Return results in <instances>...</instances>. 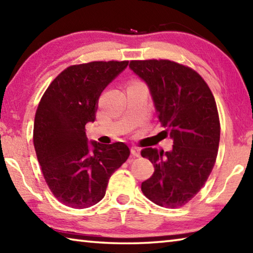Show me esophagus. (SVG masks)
<instances>
[{"label": "esophagus", "mask_w": 253, "mask_h": 253, "mask_svg": "<svg viewBox=\"0 0 253 253\" xmlns=\"http://www.w3.org/2000/svg\"><path fill=\"white\" fill-rule=\"evenodd\" d=\"M130 152H131V155L132 156H135V157H139L140 156V148L139 147H136V146L131 147Z\"/></svg>", "instance_id": "34e87169"}]
</instances>
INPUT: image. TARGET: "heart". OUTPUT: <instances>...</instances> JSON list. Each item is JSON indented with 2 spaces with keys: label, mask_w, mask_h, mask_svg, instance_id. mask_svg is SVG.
Masks as SVG:
<instances>
[{
  "label": "heart",
  "mask_w": 253,
  "mask_h": 253,
  "mask_svg": "<svg viewBox=\"0 0 253 253\" xmlns=\"http://www.w3.org/2000/svg\"><path fill=\"white\" fill-rule=\"evenodd\" d=\"M134 83H137V81H134Z\"/></svg>",
  "instance_id": "b5f03b06"
}]
</instances>
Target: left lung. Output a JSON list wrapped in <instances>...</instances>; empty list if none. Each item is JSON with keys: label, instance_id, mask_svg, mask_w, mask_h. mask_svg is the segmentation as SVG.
<instances>
[{"label": "left lung", "instance_id": "obj_1", "mask_svg": "<svg viewBox=\"0 0 253 253\" xmlns=\"http://www.w3.org/2000/svg\"><path fill=\"white\" fill-rule=\"evenodd\" d=\"M129 67L147 84L158 121L174 144L170 152L151 147L140 152L155 169L142 191L160 207H183L199 193L215 164L221 129L215 99L187 66L152 59L131 60Z\"/></svg>", "mask_w": 253, "mask_h": 253}]
</instances>
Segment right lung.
<instances>
[{
	"label": "right lung",
	"mask_w": 253,
	"mask_h": 253,
	"mask_svg": "<svg viewBox=\"0 0 253 253\" xmlns=\"http://www.w3.org/2000/svg\"><path fill=\"white\" fill-rule=\"evenodd\" d=\"M128 61L74 65L55 77L38 105L33 144L42 174L59 202L74 209L92 207L104 198L111 175L127 161L125 143L88 144L85 124L96 119L104 89Z\"/></svg>",
	"instance_id": "add662e5"
}]
</instances>
